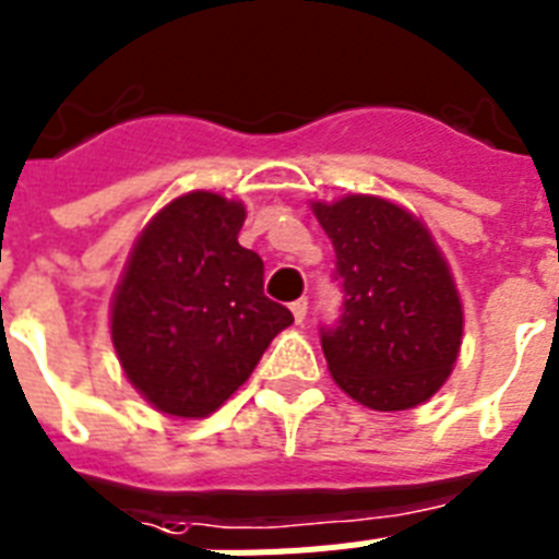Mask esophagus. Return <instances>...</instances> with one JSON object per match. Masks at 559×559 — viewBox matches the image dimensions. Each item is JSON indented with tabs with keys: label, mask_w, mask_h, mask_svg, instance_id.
I'll return each mask as SVG.
<instances>
[{
	"label": "esophagus",
	"mask_w": 559,
	"mask_h": 559,
	"mask_svg": "<svg viewBox=\"0 0 559 559\" xmlns=\"http://www.w3.org/2000/svg\"><path fill=\"white\" fill-rule=\"evenodd\" d=\"M290 313H294V322H302L308 313V299H297V302H290Z\"/></svg>",
	"instance_id": "esophagus-1"
}]
</instances>
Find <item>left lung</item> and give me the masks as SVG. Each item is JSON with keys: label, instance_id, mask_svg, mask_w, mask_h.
Segmentation results:
<instances>
[{"label": "left lung", "instance_id": "obj_1", "mask_svg": "<svg viewBox=\"0 0 559 559\" xmlns=\"http://www.w3.org/2000/svg\"><path fill=\"white\" fill-rule=\"evenodd\" d=\"M336 253L343 317L322 331L334 382L373 412L437 394L463 345V299L445 253L408 207L371 193L311 202Z\"/></svg>", "mask_w": 559, "mask_h": 559}]
</instances>
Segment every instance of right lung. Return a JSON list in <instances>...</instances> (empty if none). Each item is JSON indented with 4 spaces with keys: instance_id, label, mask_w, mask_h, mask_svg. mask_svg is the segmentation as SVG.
Returning <instances> with one entry per match:
<instances>
[{
    "instance_id": "add662e5",
    "label": "right lung",
    "mask_w": 559,
    "mask_h": 559,
    "mask_svg": "<svg viewBox=\"0 0 559 559\" xmlns=\"http://www.w3.org/2000/svg\"><path fill=\"white\" fill-rule=\"evenodd\" d=\"M246 205L214 191L159 207L110 299L124 377L156 412L214 414L294 317L262 294V260L239 246Z\"/></svg>"
}]
</instances>
